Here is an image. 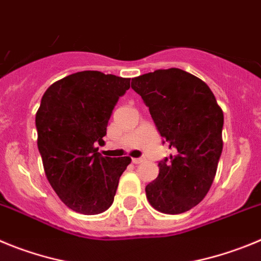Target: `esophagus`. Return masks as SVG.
Instances as JSON below:
<instances>
[{"label": "esophagus", "mask_w": 261, "mask_h": 261, "mask_svg": "<svg viewBox=\"0 0 261 261\" xmlns=\"http://www.w3.org/2000/svg\"><path fill=\"white\" fill-rule=\"evenodd\" d=\"M144 161V159H133V164L138 165V164H142Z\"/></svg>", "instance_id": "1"}]
</instances>
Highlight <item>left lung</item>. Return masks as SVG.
<instances>
[{
    "label": "left lung",
    "mask_w": 261,
    "mask_h": 261,
    "mask_svg": "<svg viewBox=\"0 0 261 261\" xmlns=\"http://www.w3.org/2000/svg\"><path fill=\"white\" fill-rule=\"evenodd\" d=\"M131 88L142 96L173 151L145 186L148 201L166 215L187 212L203 200L215 179L222 152V109L201 79L175 67L136 76Z\"/></svg>",
    "instance_id": "1"
}]
</instances>
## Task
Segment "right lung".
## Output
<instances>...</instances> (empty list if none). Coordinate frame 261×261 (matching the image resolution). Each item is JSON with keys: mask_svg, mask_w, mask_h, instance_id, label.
<instances>
[{"mask_svg": "<svg viewBox=\"0 0 261 261\" xmlns=\"http://www.w3.org/2000/svg\"><path fill=\"white\" fill-rule=\"evenodd\" d=\"M130 78L81 71L51 84L36 113L37 147L50 186L70 210L98 215L114 200L131 159L104 157L107 126Z\"/></svg>", "mask_w": 261, "mask_h": 261, "instance_id": "1", "label": "right lung"}]
</instances>
